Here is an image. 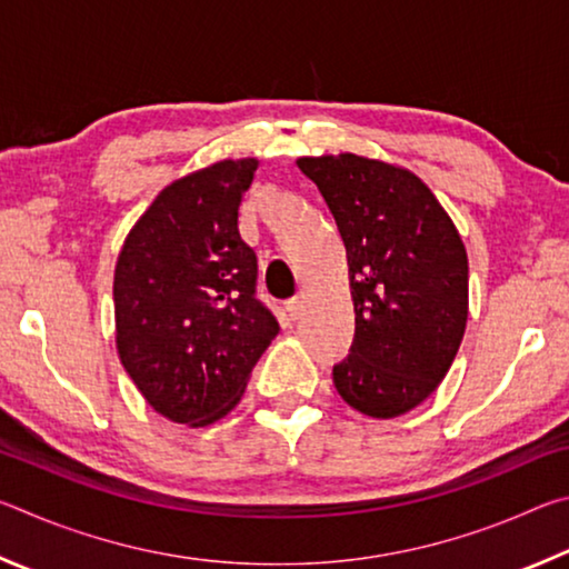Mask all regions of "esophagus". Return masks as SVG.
<instances>
[{
	"label": "esophagus",
	"mask_w": 569,
	"mask_h": 569,
	"mask_svg": "<svg viewBox=\"0 0 569 569\" xmlns=\"http://www.w3.org/2000/svg\"><path fill=\"white\" fill-rule=\"evenodd\" d=\"M303 308H306V296L303 293H298V296L288 298V301H286V311H288V316H291V319H298V316L303 313Z\"/></svg>",
	"instance_id": "34e87169"
}]
</instances>
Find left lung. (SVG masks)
I'll use <instances>...</instances> for the list:
<instances>
[{
  "label": "left lung",
  "mask_w": 569,
  "mask_h": 569,
  "mask_svg": "<svg viewBox=\"0 0 569 569\" xmlns=\"http://www.w3.org/2000/svg\"><path fill=\"white\" fill-rule=\"evenodd\" d=\"M329 206L349 261L356 331L333 366L341 399L393 419L437 391L469 308L467 250L413 172L353 152L298 158Z\"/></svg>",
  "instance_id": "obj_1"
}]
</instances>
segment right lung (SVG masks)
<instances>
[{
    "mask_svg": "<svg viewBox=\"0 0 569 569\" xmlns=\"http://www.w3.org/2000/svg\"><path fill=\"white\" fill-rule=\"evenodd\" d=\"M258 160H220L152 200L114 266L118 353L162 417L206 427L236 407L276 339L256 298L258 258L238 233V208Z\"/></svg>",
    "mask_w": 569,
    "mask_h": 569,
    "instance_id": "1",
    "label": "right lung"
}]
</instances>
